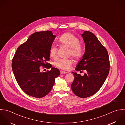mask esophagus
I'll return each instance as SVG.
<instances>
[{
    "label": "esophagus",
    "instance_id": "1",
    "mask_svg": "<svg viewBox=\"0 0 125 125\" xmlns=\"http://www.w3.org/2000/svg\"><path fill=\"white\" fill-rule=\"evenodd\" d=\"M68 72H65V71H60V73L61 74H66V73H67Z\"/></svg>",
    "mask_w": 125,
    "mask_h": 125
}]
</instances>
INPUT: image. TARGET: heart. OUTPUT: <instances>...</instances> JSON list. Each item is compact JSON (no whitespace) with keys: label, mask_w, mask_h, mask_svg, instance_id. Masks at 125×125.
<instances>
[{"label":"heart","mask_w":125,"mask_h":125,"mask_svg":"<svg viewBox=\"0 0 125 125\" xmlns=\"http://www.w3.org/2000/svg\"><path fill=\"white\" fill-rule=\"evenodd\" d=\"M59 42L62 45L70 48L69 55H72L75 59H80L84 53L82 45L80 44V39L78 37L71 32H65L59 38ZM49 54L51 58L55 59L57 57V48L55 45H52L49 50ZM73 60L71 59L59 58L54 61V65L60 69L68 71L70 69Z\"/></svg>","instance_id":"obj_1"}]
</instances>
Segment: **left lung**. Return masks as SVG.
I'll return each instance as SVG.
<instances>
[{
	"instance_id": "left-lung-1",
	"label": "left lung",
	"mask_w": 125,
	"mask_h": 125,
	"mask_svg": "<svg viewBox=\"0 0 125 125\" xmlns=\"http://www.w3.org/2000/svg\"><path fill=\"white\" fill-rule=\"evenodd\" d=\"M85 44V52L75 70H85L83 76L73 73L74 79L71 84L73 93L85 98L96 94L105 81L110 71V59L105 47L92 32L85 31L81 34Z\"/></svg>"
}]
</instances>
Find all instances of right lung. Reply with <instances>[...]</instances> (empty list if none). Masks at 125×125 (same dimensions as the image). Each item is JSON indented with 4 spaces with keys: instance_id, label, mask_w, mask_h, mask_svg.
<instances>
[{
    "instance_id": "1",
    "label": "right lung",
    "mask_w": 125,
    "mask_h": 125,
    "mask_svg": "<svg viewBox=\"0 0 125 125\" xmlns=\"http://www.w3.org/2000/svg\"><path fill=\"white\" fill-rule=\"evenodd\" d=\"M55 38L51 31H38L30 36L20 45L12 60L11 67L15 79L21 90L28 95L41 98L51 91L59 70L51 68L41 73L40 66L49 68V50Z\"/></svg>"
}]
</instances>
